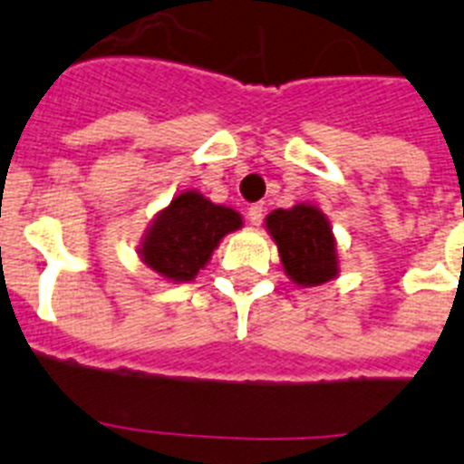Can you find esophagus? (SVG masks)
<instances>
[{
	"mask_svg": "<svg viewBox=\"0 0 464 464\" xmlns=\"http://www.w3.org/2000/svg\"><path fill=\"white\" fill-rule=\"evenodd\" d=\"M262 218H265V207L262 204H253L248 208V220H251V225H260Z\"/></svg>",
	"mask_w": 464,
	"mask_h": 464,
	"instance_id": "1",
	"label": "esophagus"
}]
</instances>
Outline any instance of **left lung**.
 <instances>
[{"mask_svg":"<svg viewBox=\"0 0 464 464\" xmlns=\"http://www.w3.org/2000/svg\"><path fill=\"white\" fill-rule=\"evenodd\" d=\"M265 227L293 283L314 288L339 276L337 239L327 216L315 204L302 202L293 208H276L265 218Z\"/></svg>","mask_w":464,"mask_h":464,"instance_id":"obj_1","label":"left lung"}]
</instances>
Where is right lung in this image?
<instances>
[{
	"instance_id": "add662e5",
	"label": "right lung",
	"mask_w": 464,
	"mask_h": 464,
	"mask_svg": "<svg viewBox=\"0 0 464 464\" xmlns=\"http://www.w3.org/2000/svg\"><path fill=\"white\" fill-rule=\"evenodd\" d=\"M241 227L239 211L213 204L199 190H183L155 213L137 253L162 278L186 283L207 267L223 237Z\"/></svg>"
}]
</instances>
